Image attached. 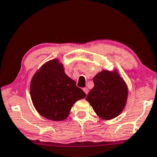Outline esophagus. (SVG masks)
Listing matches in <instances>:
<instances>
[{"mask_svg": "<svg viewBox=\"0 0 157 157\" xmlns=\"http://www.w3.org/2000/svg\"><path fill=\"white\" fill-rule=\"evenodd\" d=\"M83 91L84 92H85V94L86 95L88 94V93H89V90H88V88H86V87H85V88H83Z\"/></svg>", "mask_w": 157, "mask_h": 157, "instance_id": "34e87169", "label": "esophagus"}]
</instances>
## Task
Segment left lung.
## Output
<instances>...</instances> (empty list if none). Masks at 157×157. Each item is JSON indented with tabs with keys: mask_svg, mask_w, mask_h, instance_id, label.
<instances>
[{
	"mask_svg": "<svg viewBox=\"0 0 157 157\" xmlns=\"http://www.w3.org/2000/svg\"><path fill=\"white\" fill-rule=\"evenodd\" d=\"M94 86L86 100L102 120H111L122 113L127 104L128 87L117 69L102 70L93 78Z\"/></svg>",
	"mask_w": 157,
	"mask_h": 157,
	"instance_id": "8db88e82",
	"label": "left lung"
}]
</instances>
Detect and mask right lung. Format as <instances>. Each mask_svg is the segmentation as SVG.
Masks as SVG:
<instances>
[{
	"label": "right lung",
	"instance_id": "1",
	"mask_svg": "<svg viewBox=\"0 0 157 157\" xmlns=\"http://www.w3.org/2000/svg\"><path fill=\"white\" fill-rule=\"evenodd\" d=\"M30 96L36 111L53 121L68 117L76 101L86 97L76 82L65 73L57 58L46 62L37 70L30 82Z\"/></svg>",
	"mask_w": 157,
	"mask_h": 157
}]
</instances>
